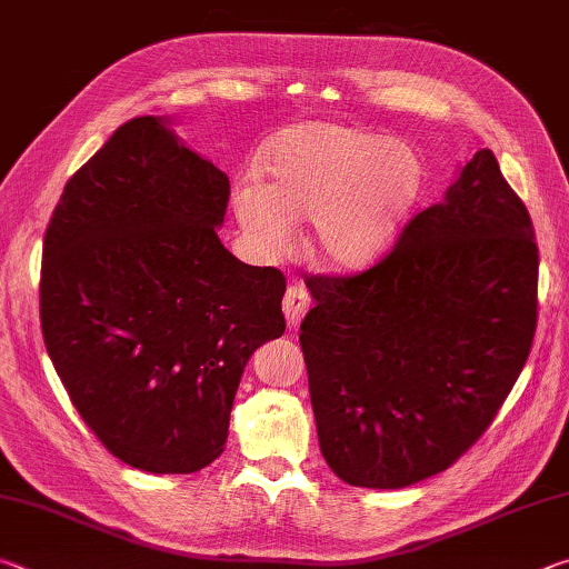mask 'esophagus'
Instances as JSON below:
<instances>
[{
  "mask_svg": "<svg viewBox=\"0 0 569 569\" xmlns=\"http://www.w3.org/2000/svg\"><path fill=\"white\" fill-rule=\"evenodd\" d=\"M308 306H311V298H308V291L303 286L293 283V286L286 288L283 313H286V321H288V326H291V329H298V323L303 321Z\"/></svg>",
  "mask_w": 569,
  "mask_h": 569,
  "instance_id": "esophagus-1",
  "label": "esophagus"
}]
</instances>
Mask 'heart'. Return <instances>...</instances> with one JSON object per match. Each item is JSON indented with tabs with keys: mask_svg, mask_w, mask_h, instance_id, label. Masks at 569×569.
<instances>
[{
	"mask_svg": "<svg viewBox=\"0 0 569 569\" xmlns=\"http://www.w3.org/2000/svg\"><path fill=\"white\" fill-rule=\"evenodd\" d=\"M268 186L240 180L233 210L261 253L278 256L306 220L308 253L331 271H359L389 248L421 188L409 146L339 122H303L276 140Z\"/></svg>",
	"mask_w": 569,
	"mask_h": 569,
	"instance_id": "heart-1",
	"label": "heart"
}]
</instances>
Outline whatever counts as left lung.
I'll use <instances>...</instances> for the list:
<instances>
[{
    "label": "left lung",
    "instance_id": "left-lung-1",
    "mask_svg": "<svg viewBox=\"0 0 569 569\" xmlns=\"http://www.w3.org/2000/svg\"><path fill=\"white\" fill-rule=\"evenodd\" d=\"M537 268L527 208L479 150L377 266L306 278L298 341L336 477L401 489L485 435L532 349Z\"/></svg>",
    "mask_w": 569,
    "mask_h": 569
}]
</instances>
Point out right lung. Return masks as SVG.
<instances>
[{
	"mask_svg": "<svg viewBox=\"0 0 569 569\" xmlns=\"http://www.w3.org/2000/svg\"><path fill=\"white\" fill-rule=\"evenodd\" d=\"M230 182L168 120L134 118L67 180L44 233L47 353L82 421L134 469L190 475L226 449L286 278L223 248Z\"/></svg>",
	"mask_w": 569,
	"mask_h": 569,
	"instance_id": "obj_1",
	"label": "right lung"
}]
</instances>
